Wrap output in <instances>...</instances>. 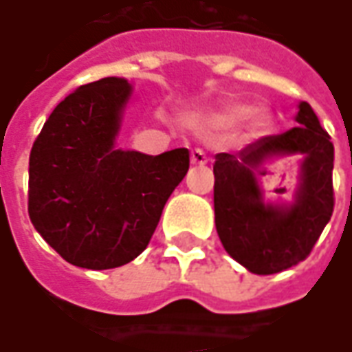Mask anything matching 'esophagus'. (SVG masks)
Here are the masks:
<instances>
[{
    "label": "esophagus",
    "mask_w": 352,
    "mask_h": 352,
    "mask_svg": "<svg viewBox=\"0 0 352 352\" xmlns=\"http://www.w3.org/2000/svg\"><path fill=\"white\" fill-rule=\"evenodd\" d=\"M190 164H192V166H206L208 156L200 150V148H196V150L190 152Z\"/></svg>",
    "instance_id": "esophagus-1"
}]
</instances>
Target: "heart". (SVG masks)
Segmentation results:
<instances>
[{
    "label": "heart",
    "mask_w": 352,
    "mask_h": 352,
    "mask_svg": "<svg viewBox=\"0 0 352 352\" xmlns=\"http://www.w3.org/2000/svg\"><path fill=\"white\" fill-rule=\"evenodd\" d=\"M239 121L245 123L248 135H260L272 121V116L266 107H252L248 109L245 104L229 102L223 106L214 107L204 113H190L186 117V125L195 131H219V129H231Z\"/></svg>",
    "instance_id": "obj_1"
}]
</instances>
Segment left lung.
Returning <instances> with one entry per match:
<instances>
[{
    "instance_id": "8db88e82",
    "label": "left lung",
    "mask_w": 352,
    "mask_h": 352,
    "mask_svg": "<svg viewBox=\"0 0 352 352\" xmlns=\"http://www.w3.org/2000/svg\"><path fill=\"white\" fill-rule=\"evenodd\" d=\"M296 126L264 136L214 164L216 229L227 254L258 276L295 266L310 254L333 212V144L314 109L298 102ZM300 155L294 198L272 203L259 177L274 159Z\"/></svg>"
}]
</instances>
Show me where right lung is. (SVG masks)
Listing matches in <instances>:
<instances>
[{
  "instance_id": "add662e5",
  "label": "right lung",
  "mask_w": 352,
  "mask_h": 352,
  "mask_svg": "<svg viewBox=\"0 0 352 352\" xmlns=\"http://www.w3.org/2000/svg\"><path fill=\"white\" fill-rule=\"evenodd\" d=\"M133 98L126 78L78 86L52 111L28 162V216L69 264L109 270L135 260L188 171V150L117 148Z\"/></svg>"
}]
</instances>
